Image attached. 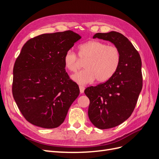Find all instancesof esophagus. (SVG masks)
Instances as JSON below:
<instances>
[{"label":"esophagus","instance_id":"1","mask_svg":"<svg viewBox=\"0 0 159 159\" xmlns=\"http://www.w3.org/2000/svg\"><path fill=\"white\" fill-rule=\"evenodd\" d=\"M79 88H80V93H83L84 92V89H85V88L84 87V86H82V85H80V86H79Z\"/></svg>","mask_w":159,"mask_h":159}]
</instances>
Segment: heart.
Wrapping results in <instances>:
<instances>
[{"label":"heart","mask_w":159,"mask_h":159,"mask_svg":"<svg viewBox=\"0 0 159 159\" xmlns=\"http://www.w3.org/2000/svg\"><path fill=\"white\" fill-rule=\"evenodd\" d=\"M78 55L70 49L65 53L64 62L67 69L75 72L80 68V60L86 61L85 69L71 76L72 80L81 85L93 82L95 79L100 82L109 80L117 71L121 59L117 47L98 40L80 45Z\"/></svg>","instance_id":"heart-1"}]
</instances>
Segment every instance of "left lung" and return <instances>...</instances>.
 Listing matches in <instances>:
<instances>
[{"label": "left lung", "instance_id": "8db88e82", "mask_svg": "<svg viewBox=\"0 0 159 159\" xmlns=\"http://www.w3.org/2000/svg\"><path fill=\"white\" fill-rule=\"evenodd\" d=\"M93 38L113 43L121 55L119 68L111 78L84 91L90 101L91 122L98 129H106L119 125L131 115L143 87L142 63L139 52L122 34L97 33Z\"/></svg>", "mask_w": 159, "mask_h": 159}]
</instances>
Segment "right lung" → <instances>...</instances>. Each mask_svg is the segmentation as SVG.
Here are the masks:
<instances>
[{
  "label": "right lung",
  "instance_id": "right-lung-1",
  "mask_svg": "<svg viewBox=\"0 0 159 159\" xmlns=\"http://www.w3.org/2000/svg\"><path fill=\"white\" fill-rule=\"evenodd\" d=\"M80 38L71 30L43 34L23 46L14 66L12 95L34 125L59 127L78 97L79 87L66 72L64 56Z\"/></svg>",
  "mask_w": 159,
  "mask_h": 159
}]
</instances>
